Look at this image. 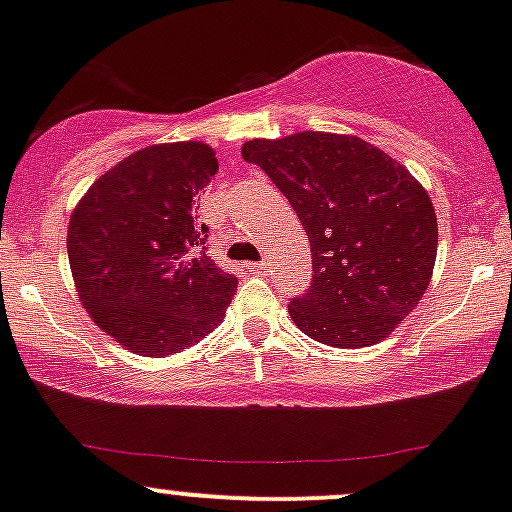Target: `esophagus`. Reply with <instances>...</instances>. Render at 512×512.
I'll list each match as a JSON object with an SVG mask.
<instances>
[{
  "label": "esophagus",
  "instance_id": "esophagus-1",
  "mask_svg": "<svg viewBox=\"0 0 512 512\" xmlns=\"http://www.w3.org/2000/svg\"><path fill=\"white\" fill-rule=\"evenodd\" d=\"M249 268L254 273H266L268 271V263L266 261H256V263H249Z\"/></svg>",
  "mask_w": 512,
  "mask_h": 512
}]
</instances>
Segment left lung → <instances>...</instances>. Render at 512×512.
<instances>
[{"mask_svg":"<svg viewBox=\"0 0 512 512\" xmlns=\"http://www.w3.org/2000/svg\"><path fill=\"white\" fill-rule=\"evenodd\" d=\"M241 156L288 197L310 239L312 283L288 305L300 332L339 349L381 342L430 285L437 217L425 188L356 136L254 139Z\"/></svg>","mask_w":512,"mask_h":512,"instance_id":"left-lung-1","label":"left lung"}]
</instances>
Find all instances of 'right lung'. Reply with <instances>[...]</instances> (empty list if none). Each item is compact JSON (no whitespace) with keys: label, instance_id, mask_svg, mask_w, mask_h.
I'll return each mask as SVG.
<instances>
[{"label":"right lung","instance_id":"1","mask_svg":"<svg viewBox=\"0 0 512 512\" xmlns=\"http://www.w3.org/2000/svg\"><path fill=\"white\" fill-rule=\"evenodd\" d=\"M200 141L148 146L92 183L68 224L75 288L109 337L141 356L178 354L222 322L232 273L207 256L195 195L217 175Z\"/></svg>","mask_w":512,"mask_h":512}]
</instances>
